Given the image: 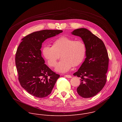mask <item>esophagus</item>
I'll list each match as a JSON object with an SVG mask.
<instances>
[{
  "label": "esophagus",
  "instance_id": "34e87169",
  "mask_svg": "<svg viewBox=\"0 0 122 122\" xmlns=\"http://www.w3.org/2000/svg\"><path fill=\"white\" fill-rule=\"evenodd\" d=\"M64 76L66 77V78H71V76L69 75H64Z\"/></svg>",
  "mask_w": 122,
  "mask_h": 122
}]
</instances>
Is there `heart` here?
<instances>
[{"mask_svg": "<svg viewBox=\"0 0 122 122\" xmlns=\"http://www.w3.org/2000/svg\"><path fill=\"white\" fill-rule=\"evenodd\" d=\"M42 54L51 67H55L61 57L62 59L57 64L56 71L64 73L70 70L72 66H78L83 62L86 54V46L81 40L75 41L62 36L53 41L52 46H44Z\"/></svg>", "mask_w": 122, "mask_h": 122, "instance_id": "obj_1", "label": "heart"}]
</instances>
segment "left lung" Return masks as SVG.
Masks as SVG:
<instances>
[{
  "instance_id": "8db88e82",
  "label": "left lung",
  "mask_w": 122,
  "mask_h": 122,
  "mask_svg": "<svg viewBox=\"0 0 122 122\" xmlns=\"http://www.w3.org/2000/svg\"><path fill=\"white\" fill-rule=\"evenodd\" d=\"M71 33L80 37L86 46V57L73 74L81 78L77 91L83 98L91 97L99 93L106 84L109 60L108 52L102 41L89 30L79 28Z\"/></svg>"
}]
</instances>
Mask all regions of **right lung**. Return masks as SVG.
Wrapping results in <instances>:
<instances>
[{"label":"right lung","mask_w":122,"mask_h":122,"mask_svg":"<svg viewBox=\"0 0 122 122\" xmlns=\"http://www.w3.org/2000/svg\"><path fill=\"white\" fill-rule=\"evenodd\" d=\"M60 30H43L22 39L15 56L18 80L22 87L32 96L43 98L50 95L60 75L45 64L41 49L42 42L62 33Z\"/></svg>","instance_id":"1"}]
</instances>
